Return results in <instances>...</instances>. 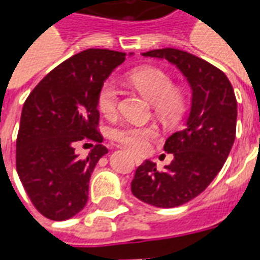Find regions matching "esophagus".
Listing matches in <instances>:
<instances>
[{
	"instance_id": "1",
	"label": "esophagus",
	"mask_w": 260,
	"mask_h": 260,
	"mask_svg": "<svg viewBox=\"0 0 260 260\" xmlns=\"http://www.w3.org/2000/svg\"><path fill=\"white\" fill-rule=\"evenodd\" d=\"M132 158H134V161H135L136 166H139V164H142V161H143V160H142L141 157H138V156H132Z\"/></svg>"
}]
</instances>
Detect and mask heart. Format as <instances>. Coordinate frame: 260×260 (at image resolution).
<instances>
[{"mask_svg":"<svg viewBox=\"0 0 260 260\" xmlns=\"http://www.w3.org/2000/svg\"><path fill=\"white\" fill-rule=\"evenodd\" d=\"M128 79L147 100L154 104V111L164 122H175L185 110V97L182 91L175 89L173 79L167 72L153 67L134 69ZM99 108L106 117H113L117 113L119 103V90L114 80H106L99 91ZM157 131L153 126L124 124L113 131V138L135 153L145 152L149 146V139L156 138Z\"/></svg>","mask_w":260,"mask_h":260,"instance_id":"1","label":"heart"}]
</instances>
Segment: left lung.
Listing matches in <instances>:
<instances>
[{
  "mask_svg": "<svg viewBox=\"0 0 260 260\" xmlns=\"http://www.w3.org/2000/svg\"><path fill=\"white\" fill-rule=\"evenodd\" d=\"M142 55L175 65L191 86L192 100L184 128L164 143L173 161L157 170L156 163L145 160L131 191L152 206L177 207L205 191L225 163L235 139L237 99L223 71L193 54L160 48Z\"/></svg>",
  "mask_w": 260,
  "mask_h": 260,
  "instance_id": "left-lung-1",
  "label": "left lung"
}]
</instances>
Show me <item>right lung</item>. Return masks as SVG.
Wrapping results in <instances>:
<instances>
[{"label": "right lung", "mask_w": 260, "mask_h": 260, "mask_svg": "<svg viewBox=\"0 0 260 260\" xmlns=\"http://www.w3.org/2000/svg\"><path fill=\"white\" fill-rule=\"evenodd\" d=\"M125 57L113 50H85L55 67L26 99L16 171L31 203L50 220H68L87 203L91 173L108 153L97 131L99 91ZM82 141L96 142L86 158L74 150Z\"/></svg>", "instance_id": "add662e5"}]
</instances>
